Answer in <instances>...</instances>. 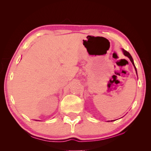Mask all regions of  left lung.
<instances>
[{"instance_id": "left-lung-1", "label": "left lung", "mask_w": 151, "mask_h": 151, "mask_svg": "<svg viewBox=\"0 0 151 151\" xmlns=\"http://www.w3.org/2000/svg\"><path fill=\"white\" fill-rule=\"evenodd\" d=\"M123 50V54H124V56H127L128 58H129L130 59V60L131 61V62L132 63V64H133V65L134 66V68H135V70H136V73H137V70H136V67H135V65H134V60H133V59H132V56H131V55L130 54V53L129 52H127V50H125L124 49H122Z\"/></svg>"}]
</instances>
